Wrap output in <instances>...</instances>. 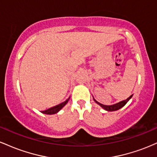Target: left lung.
Returning a JSON list of instances; mask_svg holds the SVG:
<instances>
[{"label":"left lung","mask_w":157,"mask_h":157,"mask_svg":"<svg viewBox=\"0 0 157 157\" xmlns=\"http://www.w3.org/2000/svg\"><path fill=\"white\" fill-rule=\"evenodd\" d=\"M133 95H131L130 97H128V98H127L126 100H122V101L118 102V103H116V104H113V105H102V104L100 103L99 102H97L95 99H94V100L95 102H96L97 104H98L99 105H100L101 107L103 109L106 110V111H117V110L120 109L121 108L123 107L124 105H125L126 103H127L129 101V100L132 97Z\"/></svg>","instance_id":"1"}]
</instances>
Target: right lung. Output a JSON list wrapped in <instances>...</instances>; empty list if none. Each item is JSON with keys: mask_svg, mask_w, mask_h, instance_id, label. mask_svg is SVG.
Segmentation results:
<instances>
[{"mask_svg": "<svg viewBox=\"0 0 157 157\" xmlns=\"http://www.w3.org/2000/svg\"><path fill=\"white\" fill-rule=\"evenodd\" d=\"M69 98H70V97H69ZM69 98L67 99V100H66L65 102H62V103H60V104H59V105L54 106V107H52V108H50V109L46 110V111H43L42 113H45V114H55V113H57L59 111H60V110L62 109L65 106V105H66V104H67V102H68V100H69Z\"/></svg>", "mask_w": 157, "mask_h": 157, "instance_id": "1", "label": "right lung"}]
</instances>
